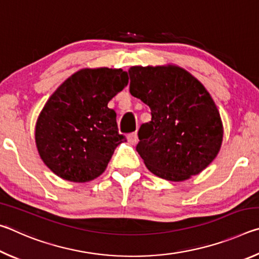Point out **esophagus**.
Here are the masks:
<instances>
[{
    "mask_svg": "<svg viewBox=\"0 0 259 259\" xmlns=\"http://www.w3.org/2000/svg\"><path fill=\"white\" fill-rule=\"evenodd\" d=\"M126 139H128V142L131 144V145H136V144L138 143V135H137V133L129 134L128 136H126Z\"/></svg>",
    "mask_w": 259,
    "mask_h": 259,
    "instance_id": "obj_1",
    "label": "esophagus"
}]
</instances>
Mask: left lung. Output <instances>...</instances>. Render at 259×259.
<instances>
[{
    "label": "left lung",
    "instance_id": "1",
    "mask_svg": "<svg viewBox=\"0 0 259 259\" xmlns=\"http://www.w3.org/2000/svg\"><path fill=\"white\" fill-rule=\"evenodd\" d=\"M130 94L151 108L136 150L155 176L183 182L199 175L221 150L224 128L198 78L176 65L129 68Z\"/></svg>",
    "mask_w": 259,
    "mask_h": 259
}]
</instances>
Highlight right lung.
<instances>
[{
  "label": "right lung",
  "instance_id": "add662e5",
  "mask_svg": "<svg viewBox=\"0 0 259 259\" xmlns=\"http://www.w3.org/2000/svg\"><path fill=\"white\" fill-rule=\"evenodd\" d=\"M128 82L121 68H82L57 88L35 125L38 154L52 172L87 183L105 171L114 150L126 142L107 104Z\"/></svg>",
  "mask_w": 259,
  "mask_h": 259
}]
</instances>
